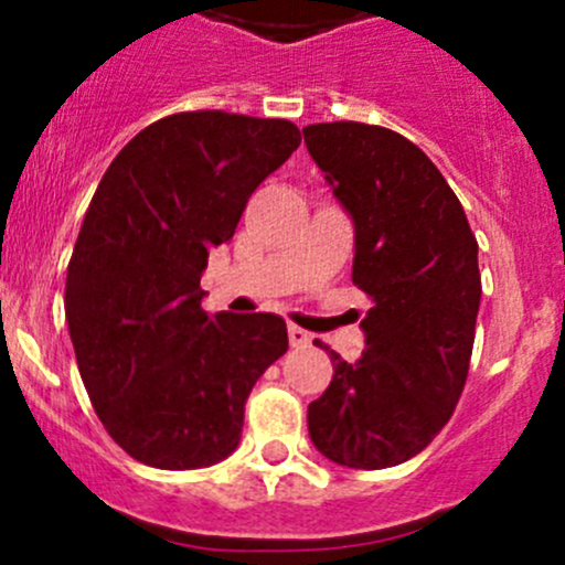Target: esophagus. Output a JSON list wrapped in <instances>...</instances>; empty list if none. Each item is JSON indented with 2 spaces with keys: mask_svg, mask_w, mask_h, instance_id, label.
<instances>
[{
  "mask_svg": "<svg viewBox=\"0 0 565 565\" xmlns=\"http://www.w3.org/2000/svg\"><path fill=\"white\" fill-rule=\"evenodd\" d=\"M287 333H289V344L292 347H309L311 344V333H306V330L298 328V324H289Z\"/></svg>",
  "mask_w": 565,
  "mask_h": 565,
  "instance_id": "34e87169",
  "label": "esophagus"
}]
</instances>
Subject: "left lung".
<instances>
[{
	"mask_svg": "<svg viewBox=\"0 0 565 565\" xmlns=\"http://www.w3.org/2000/svg\"><path fill=\"white\" fill-rule=\"evenodd\" d=\"M303 136L355 221L352 284L372 300L358 363L330 352L309 435L335 465L383 470L424 451L457 409L481 303L478 243L446 177L402 134L319 122Z\"/></svg>",
	"mask_w": 565,
	"mask_h": 565,
	"instance_id": "8db88e82",
	"label": "left lung"
}]
</instances>
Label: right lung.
Masks as SVG:
<instances>
[{
	"mask_svg": "<svg viewBox=\"0 0 565 565\" xmlns=\"http://www.w3.org/2000/svg\"><path fill=\"white\" fill-rule=\"evenodd\" d=\"M298 145L289 119L180 111L106 169L67 265L65 317L89 402L136 461L193 470L241 443L250 388L289 347L287 322L210 317L199 278Z\"/></svg>",
	"mask_w": 565,
	"mask_h": 565,
	"instance_id": "add662e5",
	"label": "right lung"
}]
</instances>
